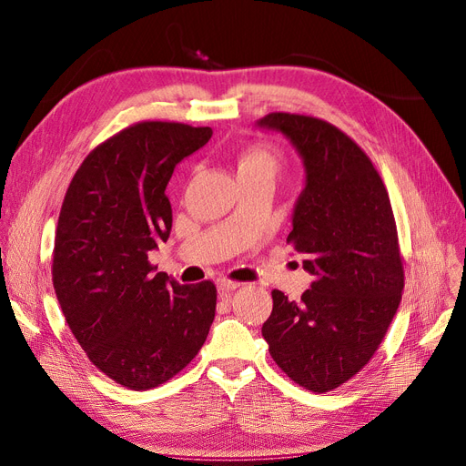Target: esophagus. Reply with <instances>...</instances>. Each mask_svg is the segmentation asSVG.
I'll list each match as a JSON object with an SVG mask.
<instances>
[{"instance_id": "obj_1", "label": "esophagus", "mask_w": 466, "mask_h": 466, "mask_svg": "<svg viewBox=\"0 0 466 466\" xmlns=\"http://www.w3.org/2000/svg\"><path fill=\"white\" fill-rule=\"evenodd\" d=\"M217 285H218V290H220V292H232V290H236V289L241 287V283L230 281V279H218Z\"/></svg>"}]
</instances>
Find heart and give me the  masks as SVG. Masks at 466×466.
Returning a JSON list of instances; mask_svg holds the SVG:
<instances>
[{
    "mask_svg": "<svg viewBox=\"0 0 466 466\" xmlns=\"http://www.w3.org/2000/svg\"><path fill=\"white\" fill-rule=\"evenodd\" d=\"M279 166V157L270 147L249 145L238 157V174L243 171H264V174H276Z\"/></svg>",
    "mask_w": 466,
    "mask_h": 466,
    "instance_id": "heart-1",
    "label": "heart"
}]
</instances>
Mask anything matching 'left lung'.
<instances>
[{"label": "left lung", "mask_w": 466, "mask_h": 466, "mask_svg": "<svg viewBox=\"0 0 466 466\" xmlns=\"http://www.w3.org/2000/svg\"><path fill=\"white\" fill-rule=\"evenodd\" d=\"M257 127L283 134L304 164L287 238L313 276L300 302L274 290L262 336L279 369L313 393L351 380L399 309L404 268L389 194L370 158L329 122L270 113Z\"/></svg>", "instance_id": "1"}]
</instances>
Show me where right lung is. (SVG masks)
<instances>
[{
	"mask_svg": "<svg viewBox=\"0 0 466 466\" xmlns=\"http://www.w3.org/2000/svg\"><path fill=\"white\" fill-rule=\"evenodd\" d=\"M211 136L137 122L83 160L60 209L53 285L66 321L96 369L134 390L181 372L215 319L211 281L179 285L149 262L171 230L167 181Z\"/></svg>",
	"mask_w": 466,
	"mask_h": 466,
	"instance_id": "add662e5",
	"label": "right lung"
}]
</instances>
